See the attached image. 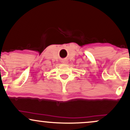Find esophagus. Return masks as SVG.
Here are the masks:
<instances>
[{"mask_svg": "<svg viewBox=\"0 0 130 130\" xmlns=\"http://www.w3.org/2000/svg\"><path fill=\"white\" fill-rule=\"evenodd\" d=\"M65 62H64V61H63V63H65Z\"/></svg>", "mask_w": 130, "mask_h": 130, "instance_id": "esophagus-1", "label": "esophagus"}]
</instances>
